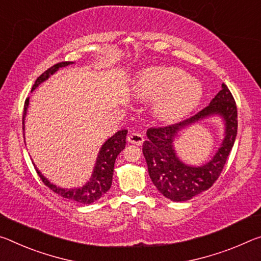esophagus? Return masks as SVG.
<instances>
[{
  "mask_svg": "<svg viewBox=\"0 0 261 261\" xmlns=\"http://www.w3.org/2000/svg\"><path fill=\"white\" fill-rule=\"evenodd\" d=\"M127 140H128V142L136 144V146H141V144L143 143L144 138L142 134L136 133V132H132V133L127 136Z\"/></svg>",
  "mask_w": 261,
  "mask_h": 261,
  "instance_id": "esophagus-1",
  "label": "esophagus"
}]
</instances>
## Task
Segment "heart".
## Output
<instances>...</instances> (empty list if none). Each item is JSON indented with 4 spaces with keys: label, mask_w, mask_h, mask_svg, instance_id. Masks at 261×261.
Listing matches in <instances>:
<instances>
[{
    "label": "heart",
    "mask_w": 261,
    "mask_h": 261,
    "mask_svg": "<svg viewBox=\"0 0 261 261\" xmlns=\"http://www.w3.org/2000/svg\"><path fill=\"white\" fill-rule=\"evenodd\" d=\"M139 98L156 100L155 111L164 120L179 119L193 111L202 98V87L186 71L156 67L143 71L135 84Z\"/></svg>",
    "instance_id": "obj_1"
}]
</instances>
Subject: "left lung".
<instances>
[{
	"instance_id": "obj_1",
	"label": "left lung",
	"mask_w": 261,
	"mask_h": 261,
	"mask_svg": "<svg viewBox=\"0 0 261 261\" xmlns=\"http://www.w3.org/2000/svg\"><path fill=\"white\" fill-rule=\"evenodd\" d=\"M219 115L225 121V139L215 157L201 167L187 166L177 159L174 150V138L184 127L209 116ZM237 106L231 92L224 83L220 92L207 108L193 117L174 125L151 127L147 130L148 140L143 143V155L151 181L165 198L172 201H187L207 191L224 168L237 135Z\"/></svg>"
}]
</instances>
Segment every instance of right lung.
I'll return each instance as SVG.
<instances>
[{
  "instance_id": "add662e5",
  "label": "right lung",
  "mask_w": 261,
  "mask_h": 261,
  "mask_svg": "<svg viewBox=\"0 0 261 261\" xmlns=\"http://www.w3.org/2000/svg\"><path fill=\"white\" fill-rule=\"evenodd\" d=\"M71 63L70 61L66 62H59L53 67H50L47 69L45 72L36 80V83L33 84L32 91L34 89L38 88V85L44 82L49 77L50 75H53L54 72H57L60 68H63L66 66H69ZM29 99L27 98L24 104V112H23V130L25 128V115H27V110L29 108ZM126 135L127 130L122 129L119 130L115 133L113 136L105 141V143L102 144L99 153H98L95 168H93V172L91 178L89 179V181L83 185L82 187H77V189H61V187H58L57 185H53L50 184L49 180L42 176L41 172L37 169V166L34 165L38 176L40 177L42 182L45 184L46 186H48L50 190L55 193L61 195L62 198H66L68 200H71V201H76L79 203H84V204H90L92 202L97 201L98 199H100L102 195H104L106 192L110 190L111 185H112V177H113V170H114V163L115 159H117L119 153H120L126 146Z\"/></svg>"
}]
</instances>
